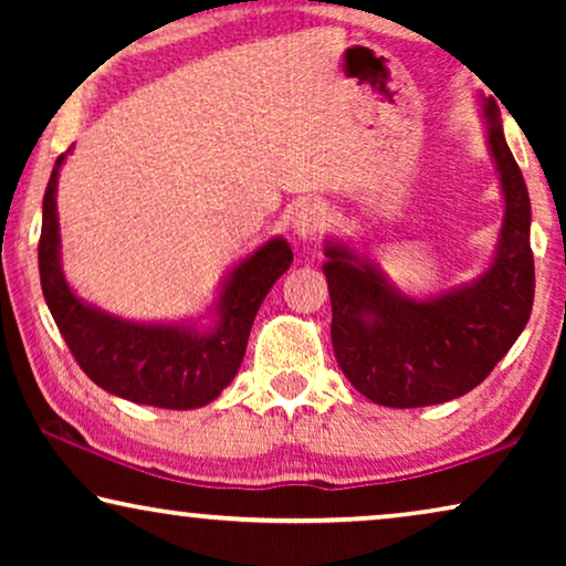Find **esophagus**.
Returning a JSON list of instances; mask_svg holds the SVG:
<instances>
[{
	"label": "esophagus",
	"mask_w": 566,
	"mask_h": 566,
	"mask_svg": "<svg viewBox=\"0 0 566 566\" xmlns=\"http://www.w3.org/2000/svg\"><path fill=\"white\" fill-rule=\"evenodd\" d=\"M329 223V213L327 208L316 200H308V203H301L293 213V234H296L301 242H308V239H316L327 229Z\"/></svg>",
	"instance_id": "esophagus-1"
}]
</instances>
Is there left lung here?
Listing matches in <instances>:
<instances>
[{"label":"left lung","mask_w":566,"mask_h":566,"mask_svg":"<svg viewBox=\"0 0 566 566\" xmlns=\"http://www.w3.org/2000/svg\"><path fill=\"white\" fill-rule=\"evenodd\" d=\"M484 123L505 219L490 268L476 281L409 298L347 244L324 247L335 358L347 381L376 405L409 409L463 397L492 374L528 324L536 289L531 198L492 97L484 99Z\"/></svg>","instance_id":"8db88e82"}]
</instances>
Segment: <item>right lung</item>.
Returning a JSON list of instances; mask_svg holds the SVG:
<instances>
[{
    "label": "right lung",
    "mask_w": 566,
    "mask_h": 566,
    "mask_svg": "<svg viewBox=\"0 0 566 566\" xmlns=\"http://www.w3.org/2000/svg\"><path fill=\"white\" fill-rule=\"evenodd\" d=\"M64 159L66 154L56 159L45 188L38 242L43 296L61 337L84 374L107 394L161 409L206 407L242 366L254 314L293 262L289 242L273 237L231 270L208 327L120 319L76 296L61 270L56 185Z\"/></svg>",
    "instance_id": "1"
}]
</instances>
